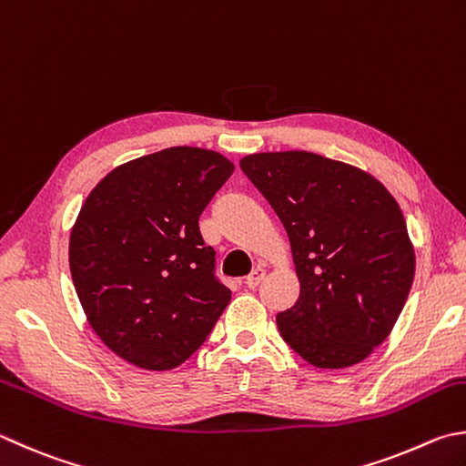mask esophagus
I'll list each match as a JSON object with an SVG mask.
<instances>
[{"label":"esophagus","instance_id":"34e87169","mask_svg":"<svg viewBox=\"0 0 466 466\" xmlns=\"http://www.w3.org/2000/svg\"><path fill=\"white\" fill-rule=\"evenodd\" d=\"M263 276H266V269H263L261 266H258L256 269L251 271V274L248 276V279H245V286H248L249 289H256L259 284H261V279H263Z\"/></svg>","mask_w":466,"mask_h":466}]
</instances>
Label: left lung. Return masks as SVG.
Listing matches in <instances>:
<instances>
[{
  "instance_id": "obj_1",
  "label": "left lung",
  "mask_w": 466,
  "mask_h": 466,
  "mask_svg": "<svg viewBox=\"0 0 466 466\" xmlns=\"http://www.w3.org/2000/svg\"><path fill=\"white\" fill-rule=\"evenodd\" d=\"M282 221L300 296L276 316L304 361L342 370L388 339L414 282L416 258L396 200L370 174L310 152L239 162Z\"/></svg>"
}]
</instances>
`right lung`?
I'll return each instance as SVG.
<instances>
[{
	"mask_svg": "<svg viewBox=\"0 0 466 466\" xmlns=\"http://www.w3.org/2000/svg\"><path fill=\"white\" fill-rule=\"evenodd\" d=\"M233 170L217 152L168 147L119 166L86 197L70 276L93 330L126 361L174 370L229 304L198 218Z\"/></svg>",
	"mask_w": 466,
	"mask_h": 466,
	"instance_id": "1",
	"label": "right lung"
}]
</instances>
